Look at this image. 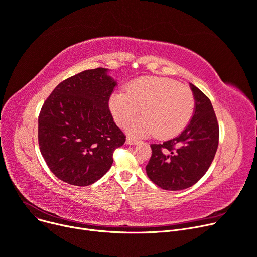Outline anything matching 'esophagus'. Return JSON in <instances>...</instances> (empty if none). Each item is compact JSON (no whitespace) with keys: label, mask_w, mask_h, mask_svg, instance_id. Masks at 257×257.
Returning <instances> with one entry per match:
<instances>
[{"label":"esophagus","mask_w":257,"mask_h":257,"mask_svg":"<svg viewBox=\"0 0 257 257\" xmlns=\"http://www.w3.org/2000/svg\"><path fill=\"white\" fill-rule=\"evenodd\" d=\"M125 143L128 144V145H137L139 143V141L136 140V139H133V138H127Z\"/></svg>","instance_id":"1"}]
</instances>
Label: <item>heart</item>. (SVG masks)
<instances>
[{
	"instance_id": "b5f03b06",
	"label": "heart",
	"mask_w": 257,
	"mask_h": 257,
	"mask_svg": "<svg viewBox=\"0 0 257 257\" xmlns=\"http://www.w3.org/2000/svg\"><path fill=\"white\" fill-rule=\"evenodd\" d=\"M116 123L124 126L139 113L143 117L131 122L126 132L136 137L156 134L170 138L182 132L194 113L191 90L176 81L161 77H144L131 82L126 92L118 90L109 99Z\"/></svg>"
}]
</instances>
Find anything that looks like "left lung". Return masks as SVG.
Returning <instances> with one entry per match:
<instances>
[{
    "label": "left lung",
    "instance_id": "obj_1",
    "mask_svg": "<svg viewBox=\"0 0 257 257\" xmlns=\"http://www.w3.org/2000/svg\"><path fill=\"white\" fill-rule=\"evenodd\" d=\"M195 99L193 116L186 128L162 144H152L153 155L146 173L164 190L178 191L192 187L205 174L219 143V125L208 97L190 84Z\"/></svg>",
    "mask_w": 257,
    "mask_h": 257
}]
</instances>
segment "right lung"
<instances>
[{
  "label": "right lung",
  "instance_id": "right-lung-1",
  "mask_svg": "<svg viewBox=\"0 0 257 257\" xmlns=\"http://www.w3.org/2000/svg\"><path fill=\"white\" fill-rule=\"evenodd\" d=\"M107 68L82 71L60 83L38 118L40 153L62 182L85 187L109 171L113 153L125 142L109 110L117 86Z\"/></svg>",
  "mask_w": 257,
  "mask_h": 257
}]
</instances>
